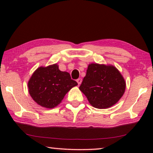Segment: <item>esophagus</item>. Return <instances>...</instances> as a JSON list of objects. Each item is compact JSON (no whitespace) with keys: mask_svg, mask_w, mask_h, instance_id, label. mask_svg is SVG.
I'll return each mask as SVG.
<instances>
[{"mask_svg":"<svg viewBox=\"0 0 153 153\" xmlns=\"http://www.w3.org/2000/svg\"><path fill=\"white\" fill-rule=\"evenodd\" d=\"M76 82L78 83V85H80L81 82H82V79H77V80H76Z\"/></svg>","mask_w":153,"mask_h":153,"instance_id":"esophagus-1","label":"esophagus"}]
</instances>
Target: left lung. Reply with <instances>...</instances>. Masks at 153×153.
<instances>
[{
    "mask_svg": "<svg viewBox=\"0 0 153 153\" xmlns=\"http://www.w3.org/2000/svg\"><path fill=\"white\" fill-rule=\"evenodd\" d=\"M125 87L124 78L114 66L91 63L79 89L93 107L102 109L116 104Z\"/></svg>",
    "mask_w": 153,
    "mask_h": 153,
    "instance_id": "obj_1",
    "label": "left lung"
}]
</instances>
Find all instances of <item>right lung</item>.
Returning <instances> with one entry per match:
<instances>
[{
  "label": "right lung",
  "instance_id": "add662e5",
  "mask_svg": "<svg viewBox=\"0 0 153 153\" xmlns=\"http://www.w3.org/2000/svg\"><path fill=\"white\" fill-rule=\"evenodd\" d=\"M77 85L68 72H62L57 64H53L37 68L29 79L28 88L29 94L37 104L52 108L57 106L67 93Z\"/></svg>",
  "mask_w": 153,
  "mask_h": 153
}]
</instances>
